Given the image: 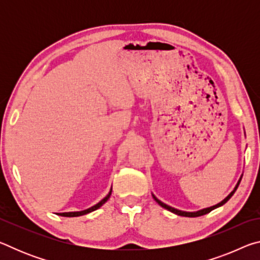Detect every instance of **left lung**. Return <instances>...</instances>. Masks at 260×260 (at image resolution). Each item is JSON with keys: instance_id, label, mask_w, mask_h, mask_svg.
<instances>
[{"instance_id": "obj_1", "label": "left lung", "mask_w": 260, "mask_h": 260, "mask_svg": "<svg viewBox=\"0 0 260 260\" xmlns=\"http://www.w3.org/2000/svg\"><path fill=\"white\" fill-rule=\"evenodd\" d=\"M241 179H242V177L240 178V180L239 181H237V183H236V186H235V188H234V190H233L230 195H228L225 200H222L221 202H220V203H218V204H215V205H213V206H210V208H206V209H203V210H200V211H196V212H187V211H181V210H178V209H174V208H172V206H170V205H167V204H165V203H162L161 201H159L157 199V197L155 196V195H152V197H153V200H155L158 204H159L161 208H164V209H166V210H169V211H171V212H173V213H175V214H178V215H182V217H189V218H193V217H200V215H204V214H206V213H209V212H211V211L212 210H214V209H217V208H219V206H221V205H223L226 203V202L231 199V197L234 195V192H235V190L237 189V187H239V184H240V182H241Z\"/></svg>"}]
</instances>
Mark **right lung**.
<instances>
[{
  "label": "right lung",
  "mask_w": 260,
  "mask_h": 260,
  "mask_svg": "<svg viewBox=\"0 0 260 260\" xmlns=\"http://www.w3.org/2000/svg\"><path fill=\"white\" fill-rule=\"evenodd\" d=\"M111 191H112V188L110 189V191H109V193L107 196L104 197V199L101 201V202H99L98 204H95L94 206H91V208H89V209H87V210H83V211H76V212H63V213H58V215H61V217H80V215H83V214H87V213H90V212H93V211H95V210H98L99 208H101V206H102L105 202H107L109 199H110V196H111Z\"/></svg>",
  "instance_id": "obj_1"
}]
</instances>
